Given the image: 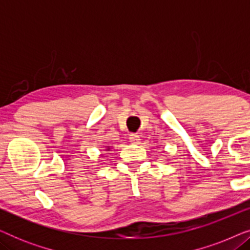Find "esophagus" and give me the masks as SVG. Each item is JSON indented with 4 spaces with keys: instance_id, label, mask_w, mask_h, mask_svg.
Masks as SVG:
<instances>
[{
    "instance_id": "34e87169",
    "label": "esophagus",
    "mask_w": 250,
    "mask_h": 250,
    "mask_svg": "<svg viewBox=\"0 0 250 250\" xmlns=\"http://www.w3.org/2000/svg\"><path fill=\"white\" fill-rule=\"evenodd\" d=\"M129 141H131V143H134V145H138L140 142V136L136 133H132V134H129Z\"/></svg>"
}]
</instances>
